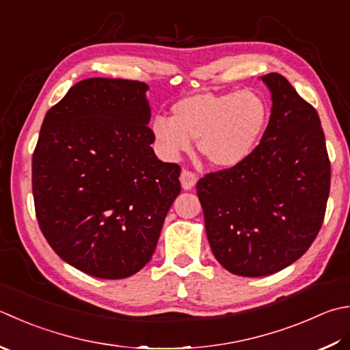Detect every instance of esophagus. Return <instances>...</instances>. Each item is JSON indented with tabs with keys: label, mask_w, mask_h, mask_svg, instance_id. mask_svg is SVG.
<instances>
[{
	"label": "esophagus",
	"mask_w": 350,
	"mask_h": 350,
	"mask_svg": "<svg viewBox=\"0 0 350 350\" xmlns=\"http://www.w3.org/2000/svg\"><path fill=\"white\" fill-rule=\"evenodd\" d=\"M180 181H181V186H183L184 190H190V189L195 187V184L198 181V176L193 172H190V170L183 169V172L180 175Z\"/></svg>",
	"instance_id": "obj_1"
}]
</instances>
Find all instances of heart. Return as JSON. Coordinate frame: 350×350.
Returning <instances> with one entry per match:
<instances>
[{
	"instance_id": "heart-1",
	"label": "heart",
	"mask_w": 350,
	"mask_h": 350,
	"mask_svg": "<svg viewBox=\"0 0 350 350\" xmlns=\"http://www.w3.org/2000/svg\"><path fill=\"white\" fill-rule=\"evenodd\" d=\"M172 117L157 116L152 134L170 160L190 149V140L216 167L245 161L262 140L269 120L265 98L252 90L201 93L184 97L172 107Z\"/></svg>"
}]
</instances>
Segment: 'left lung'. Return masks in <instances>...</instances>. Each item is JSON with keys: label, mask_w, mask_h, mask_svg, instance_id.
<instances>
[{"label": "left lung", "mask_w": 350, "mask_h": 350, "mask_svg": "<svg viewBox=\"0 0 350 350\" xmlns=\"http://www.w3.org/2000/svg\"><path fill=\"white\" fill-rule=\"evenodd\" d=\"M262 81L273 108L260 143L245 161L196 184L216 260L243 278L278 273L308 252L331 189L317 111L282 75L269 72Z\"/></svg>", "instance_id": "obj_1"}]
</instances>
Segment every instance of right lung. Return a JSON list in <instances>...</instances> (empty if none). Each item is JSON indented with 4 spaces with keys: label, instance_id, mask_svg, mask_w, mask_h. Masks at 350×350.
I'll use <instances>...</instances> for the list:
<instances>
[{
    "label": "right lung",
    "instance_id": "right-lung-1",
    "mask_svg": "<svg viewBox=\"0 0 350 350\" xmlns=\"http://www.w3.org/2000/svg\"><path fill=\"white\" fill-rule=\"evenodd\" d=\"M148 85L77 82L49 109L31 160L39 228L55 253L100 279L129 278L152 257L181 167L150 144Z\"/></svg>",
    "mask_w": 350,
    "mask_h": 350
}]
</instances>
